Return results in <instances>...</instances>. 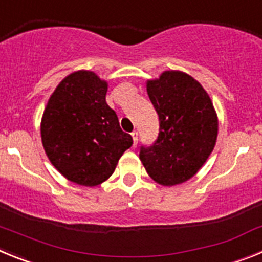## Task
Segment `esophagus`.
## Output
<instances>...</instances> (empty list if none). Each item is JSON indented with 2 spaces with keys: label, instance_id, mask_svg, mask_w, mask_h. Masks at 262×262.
<instances>
[{
  "label": "esophagus",
  "instance_id": "1",
  "mask_svg": "<svg viewBox=\"0 0 262 262\" xmlns=\"http://www.w3.org/2000/svg\"><path fill=\"white\" fill-rule=\"evenodd\" d=\"M131 136H133V140H134V147H136V144H138V133L134 131V133H131Z\"/></svg>",
  "mask_w": 262,
  "mask_h": 262
}]
</instances>
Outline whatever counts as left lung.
I'll return each mask as SVG.
<instances>
[{"label": "left lung", "mask_w": 262, "mask_h": 262, "mask_svg": "<svg viewBox=\"0 0 262 262\" xmlns=\"http://www.w3.org/2000/svg\"><path fill=\"white\" fill-rule=\"evenodd\" d=\"M147 93L159 115V136L139 157L149 177L163 186L190 180L216 143L217 117L209 94L191 76L165 71L147 81Z\"/></svg>", "instance_id": "8db88e82"}]
</instances>
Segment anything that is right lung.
<instances>
[{"instance_id":"1","label":"right lung","mask_w":262,"mask_h":262,"mask_svg":"<svg viewBox=\"0 0 262 262\" xmlns=\"http://www.w3.org/2000/svg\"><path fill=\"white\" fill-rule=\"evenodd\" d=\"M106 93L107 82L94 72H73L57 85L41 117V143L51 164L82 186L106 181L133 145Z\"/></svg>"}]
</instances>
